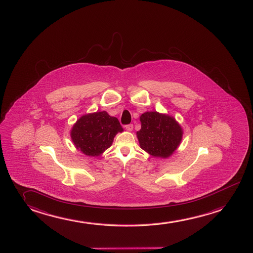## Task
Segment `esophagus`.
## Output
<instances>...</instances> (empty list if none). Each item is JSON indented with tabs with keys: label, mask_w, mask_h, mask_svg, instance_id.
<instances>
[{
	"label": "esophagus",
	"mask_w": 253,
	"mask_h": 253,
	"mask_svg": "<svg viewBox=\"0 0 253 253\" xmlns=\"http://www.w3.org/2000/svg\"><path fill=\"white\" fill-rule=\"evenodd\" d=\"M125 127H126V130H127V131H132V129H133V125H132V124L126 125V126H125Z\"/></svg>",
	"instance_id": "34e87169"
}]
</instances>
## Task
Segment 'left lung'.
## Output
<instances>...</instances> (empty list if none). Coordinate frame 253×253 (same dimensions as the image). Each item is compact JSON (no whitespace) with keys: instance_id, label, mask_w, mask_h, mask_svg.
<instances>
[{"instance_id":"left-lung-1","label":"left lung","mask_w":253,"mask_h":253,"mask_svg":"<svg viewBox=\"0 0 253 253\" xmlns=\"http://www.w3.org/2000/svg\"><path fill=\"white\" fill-rule=\"evenodd\" d=\"M141 129L137 132L143 150L155 157L167 158L174 152L182 139V129L173 118L157 112L140 116Z\"/></svg>"}]
</instances>
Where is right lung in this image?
I'll return each instance as SVG.
<instances>
[{
    "mask_svg": "<svg viewBox=\"0 0 253 253\" xmlns=\"http://www.w3.org/2000/svg\"><path fill=\"white\" fill-rule=\"evenodd\" d=\"M122 131L117 118L111 117L103 111L82 116L73 126L71 138L85 155L99 156L110 147L114 136Z\"/></svg>",
    "mask_w": 253,
    "mask_h": 253,
    "instance_id": "add662e5",
    "label": "right lung"
}]
</instances>
